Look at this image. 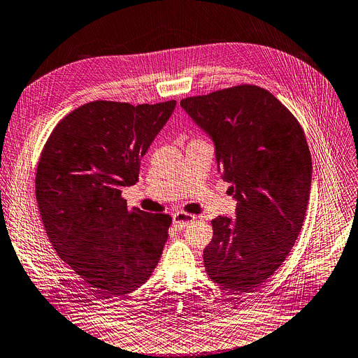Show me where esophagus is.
<instances>
[{
	"label": "esophagus",
	"mask_w": 358,
	"mask_h": 358,
	"mask_svg": "<svg viewBox=\"0 0 358 358\" xmlns=\"http://www.w3.org/2000/svg\"><path fill=\"white\" fill-rule=\"evenodd\" d=\"M196 220V217H194L192 214H188V213H184V211H178L176 214H173V222L174 225L177 227V229H184L185 225H188L191 221Z\"/></svg>",
	"instance_id": "esophagus-1"
}]
</instances>
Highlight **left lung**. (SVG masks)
<instances>
[{
  "instance_id": "8db88e82",
  "label": "left lung",
  "mask_w": 358,
  "mask_h": 358,
  "mask_svg": "<svg viewBox=\"0 0 358 358\" xmlns=\"http://www.w3.org/2000/svg\"><path fill=\"white\" fill-rule=\"evenodd\" d=\"M181 107L213 138L218 170L237 200L236 218L211 221L206 271L224 288L252 292L284 263L301 231L313 174L303 127L252 84L188 96Z\"/></svg>"
}]
</instances>
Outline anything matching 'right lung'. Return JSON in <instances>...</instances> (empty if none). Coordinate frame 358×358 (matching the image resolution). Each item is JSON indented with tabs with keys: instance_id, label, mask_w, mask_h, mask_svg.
I'll return each mask as SVG.
<instances>
[{
	"instance_id": "add662e5",
	"label": "right lung",
	"mask_w": 358,
	"mask_h": 358,
	"mask_svg": "<svg viewBox=\"0 0 358 358\" xmlns=\"http://www.w3.org/2000/svg\"><path fill=\"white\" fill-rule=\"evenodd\" d=\"M176 104H84L55 125L41 151L36 197L47 236L104 299L144 284L169 238V214L128 208L121 192L138 181L141 158Z\"/></svg>"
}]
</instances>
